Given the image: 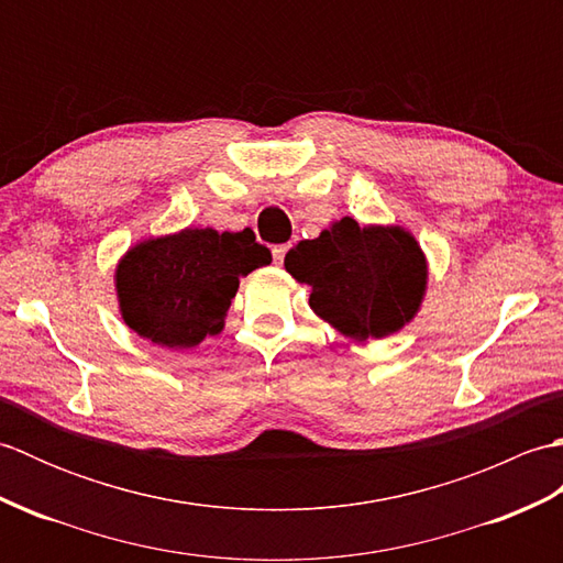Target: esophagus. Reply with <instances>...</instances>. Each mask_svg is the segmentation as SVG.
Here are the masks:
<instances>
[{"label":"esophagus","mask_w":563,"mask_h":563,"mask_svg":"<svg viewBox=\"0 0 563 563\" xmlns=\"http://www.w3.org/2000/svg\"><path fill=\"white\" fill-rule=\"evenodd\" d=\"M288 244H278V246H273V261L275 263H278V266H280V263L285 261V254H288Z\"/></svg>","instance_id":"1"}]
</instances>
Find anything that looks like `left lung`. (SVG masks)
I'll return each mask as SVG.
<instances>
[{
    "label": "left lung",
    "instance_id": "8db88e82",
    "mask_svg": "<svg viewBox=\"0 0 563 563\" xmlns=\"http://www.w3.org/2000/svg\"><path fill=\"white\" fill-rule=\"evenodd\" d=\"M285 271L307 283L309 307L365 341L399 331L421 307L428 266L421 246L401 227L333 222L317 239H302L285 256Z\"/></svg>",
    "mask_w": 563,
    "mask_h": 563
}]
</instances>
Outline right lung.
<instances>
[{
    "mask_svg": "<svg viewBox=\"0 0 563 563\" xmlns=\"http://www.w3.org/2000/svg\"><path fill=\"white\" fill-rule=\"evenodd\" d=\"M254 232L181 230L147 239L123 256L115 290L125 324L162 349H194L220 333L239 278L268 266Z\"/></svg>",
    "mask_w": 563,
    "mask_h": 563,
    "instance_id": "right-lung-1",
    "label": "right lung"
}]
</instances>
